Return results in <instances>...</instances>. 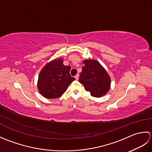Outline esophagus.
<instances>
[{
  "label": "esophagus",
  "mask_w": 152,
  "mask_h": 152,
  "mask_svg": "<svg viewBox=\"0 0 152 152\" xmlns=\"http://www.w3.org/2000/svg\"><path fill=\"white\" fill-rule=\"evenodd\" d=\"M75 78H76V80H78V78H79V75H78V74H76V75L75 76Z\"/></svg>",
  "instance_id": "1"
}]
</instances>
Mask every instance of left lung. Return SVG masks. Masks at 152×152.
I'll return each mask as SVG.
<instances>
[{
  "label": "left lung",
  "instance_id": "8db88e82",
  "mask_svg": "<svg viewBox=\"0 0 152 152\" xmlns=\"http://www.w3.org/2000/svg\"><path fill=\"white\" fill-rule=\"evenodd\" d=\"M83 63L85 65L80 73V83L94 97L105 95L111 85V79L107 71L95 59H86L83 61Z\"/></svg>",
  "mask_w": 152,
  "mask_h": 152
}]
</instances>
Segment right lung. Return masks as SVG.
<instances>
[{
  "mask_svg": "<svg viewBox=\"0 0 152 152\" xmlns=\"http://www.w3.org/2000/svg\"><path fill=\"white\" fill-rule=\"evenodd\" d=\"M70 66L63 64L62 58L55 59L46 63L38 75L37 87L44 97L59 98L66 91L75 78L70 74Z\"/></svg>",
  "mask_w": 152,
  "mask_h": 152,
  "instance_id": "obj_1",
  "label": "right lung"
}]
</instances>
